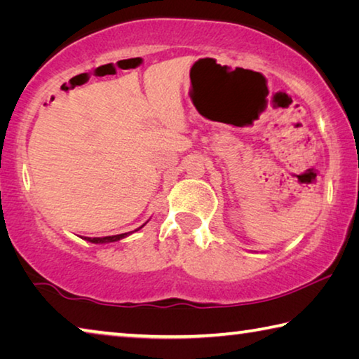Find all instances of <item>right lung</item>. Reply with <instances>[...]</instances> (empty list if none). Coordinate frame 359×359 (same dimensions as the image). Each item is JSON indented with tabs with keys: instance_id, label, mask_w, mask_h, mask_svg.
I'll return each mask as SVG.
<instances>
[{
	"instance_id": "obj_1",
	"label": "right lung",
	"mask_w": 359,
	"mask_h": 359,
	"mask_svg": "<svg viewBox=\"0 0 359 359\" xmlns=\"http://www.w3.org/2000/svg\"><path fill=\"white\" fill-rule=\"evenodd\" d=\"M142 226H144V224H142ZM142 226H141V228H142ZM141 228H137V229H141ZM137 229H135V231H137ZM131 233H133V231H131ZM131 233L115 234V236H106V238H85V241L92 242V244H107V242H115V241L123 239V238H126V236H130Z\"/></svg>"
}]
</instances>
